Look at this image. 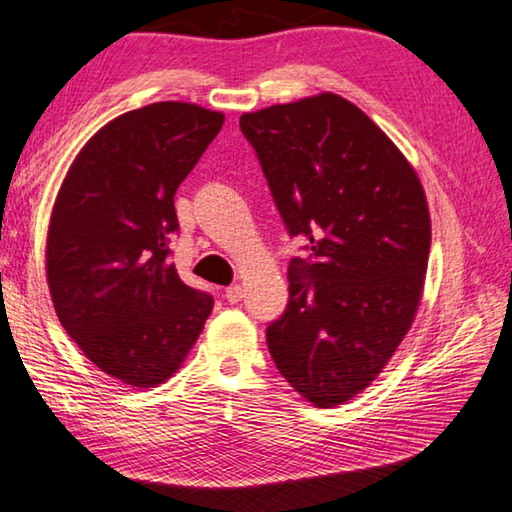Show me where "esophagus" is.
<instances>
[{
  "instance_id": "34e87169",
  "label": "esophagus",
  "mask_w": 512,
  "mask_h": 512,
  "mask_svg": "<svg viewBox=\"0 0 512 512\" xmlns=\"http://www.w3.org/2000/svg\"><path fill=\"white\" fill-rule=\"evenodd\" d=\"M224 297L229 304H238V301H242V297H245V290H242V286H229L224 290Z\"/></svg>"
}]
</instances>
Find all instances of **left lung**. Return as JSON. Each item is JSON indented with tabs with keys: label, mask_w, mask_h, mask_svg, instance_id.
Wrapping results in <instances>:
<instances>
[{
	"label": "left lung",
	"mask_w": 512,
	"mask_h": 512,
	"mask_svg": "<svg viewBox=\"0 0 512 512\" xmlns=\"http://www.w3.org/2000/svg\"><path fill=\"white\" fill-rule=\"evenodd\" d=\"M290 238V299L267 326L283 379L320 408L370 385L417 306L431 249L424 188L404 154L333 92L240 117Z\"/></svg>",
	"instance_id": "1"
}]
</instances>
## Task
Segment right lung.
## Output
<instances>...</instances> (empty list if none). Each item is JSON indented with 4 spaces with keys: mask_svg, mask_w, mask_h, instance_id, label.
Masks as SVG:
<instances>
[{
    "mask_svg": "<svg viewBox=\"0 0 512 512\" xmlns=\"http://www.w3.org/2000/svg\"><path fill=\"white\" fill-rule=\"evenodd\" d=\"M222 113L183 102L136 108L81 149L58 190L47 283L58 320L99 370L154 388L179 370L213 297L170 263L174 195L220 133Z\"/></svg>",
    "mask_w": 512,
    "mask_h": 512,
    "instance_id": "1",
    "label": "right lung"
}]
</instances>
